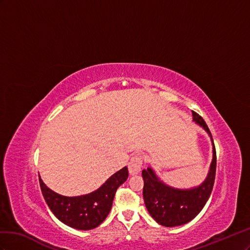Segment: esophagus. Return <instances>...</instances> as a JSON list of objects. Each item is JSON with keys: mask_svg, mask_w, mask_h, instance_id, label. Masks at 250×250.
Here are the masks:
<instances>
[{"mask_svg": "<svg viewBox=\"0 0 250 250\" xmlns=\"http://www.w3.org/2000/svg\"><path fill=\"white\" fill-rule=\"evenodd\" d=\"M142 163H144V160H142V157L139 154L134 155L130 162H129V172L131 175H137L140 173V170L142 168Z\"/></svg>", "mask_w": 250, "mask_h": 250, "instance_id": "34e87169", "label": "esophagus"}]
</instances>
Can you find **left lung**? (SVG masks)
Listing matches in <instances>:
<instances>
[{
	"mask_svg": "<svg viewBox=\"0 0 250 250\" xmlns=\"http://www.w3.org/2000/svg\"><path fill=\"white\" fill-rule=\"evenodd\" d=\"M191 112L196 123L210 135L213 146V158L206 180L199 188L180 190L167 187L159 181L151 167L142 170L145 181L142 194L146 208L157 223L167 227L183 225L194 219L208 202L215 183L217 154L211 133L204 119L195 111Z\"/></svg>",
	"mask_w": 250,
	"mask_h": 250,
	"instance_id": "8db88e82",
	"label": "left lung"
}]
</instances>
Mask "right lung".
Returning a JSON list of instances; mask_svg holds the SVG:
<instances>
[{
	"label": "right lung",
	"instance_id": "right-lung-1",
	"mask_svg": "<svg viewBox=\"0 0 250 250\" xmlns=\"http://www.w3.org/2000/svg\"><path fill=\"white\" fill-rule=\"evenodd\" d=\"M129 176L127 167L111 176L97 190L80 197H65L48 188L40 178L42 194L49 208L63 224L81 230L101 225L109 215L117 188Z\"/></svg>",
	"mask_w": 250,
	"mask_h": 250
}]
</instances>
